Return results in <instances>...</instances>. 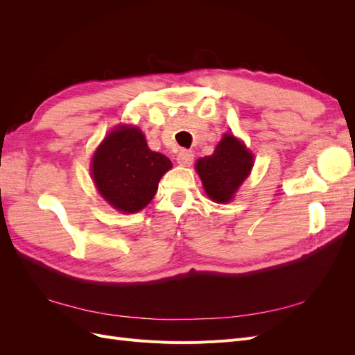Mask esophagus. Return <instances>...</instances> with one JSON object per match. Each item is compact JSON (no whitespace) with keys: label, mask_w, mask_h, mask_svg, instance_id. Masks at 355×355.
<instances>
[{"label":"esophagus","mask_w":355,"mask_h":355,"mask_svg":"<svg viewBox=\"0 0 355 355\" xmlns=\"http://www.w3.org/2000/svg\"><path fill=\"white\" fill-rule=\"evenodd\" d=\"M176 159L180 166H191L192 161H194V154L188 151V149H182V151H179Z\"/></svg>","instance_id":"obj_1"}]
</instances>
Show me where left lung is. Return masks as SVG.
I'll return each mask as SVG.
<instances>
[{"label":"left lung","instance_id":"left-lung-1","mask_svg":"<svg viewBox=\"0 0 355 355\" xmlns=\"http://www.w3.org/2000/svg\"><path fill=\"white\" fill-rule=\"evenodd\" d=\"M253 166V155L232 135H225L213 155L197 161L196 168L207 196L216 202H228Z\"/></svg>","mask_w":355,"mask_h":355}]
</instances>
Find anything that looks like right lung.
<instances>
[{
  "mask_svg": "<svg viewBox=\"0 0 355 355\" xmlns=\"http://www.w3.org/2000/svg\"><path fill=\"white\" fill-rule=\"evenodd\" d=\"M171 161L148 148L137 127H120L105 137L92 161L101 196L112 207L136 213L151 201Z\"/></svg>",
  "mask_w": 355,
  "mask_h": 355,
  "instance_id": "obj_1",
  "label": "right lung"
}]
</instances>
